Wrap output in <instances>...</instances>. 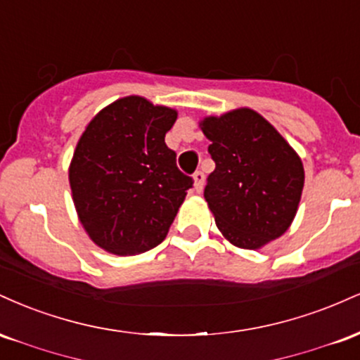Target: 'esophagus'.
Returning <instances> with one entry per match:
<instances>
[{
	"instance_id": "1",
	"label": "esophagus",
	"mask_w": 360,
	"mask_h": 360,
	"mask_svg": "<svg viewBox=\"0 0 360 360\" xmlns=\"http://www.w3.org/2000/svg\"><path fill=\"white\" fill-rule=\"evenodd\" d=\"M193 179H194V189L200 193L201 189H203V186H205V172L203 171H196L193 174Z\"/></svg>"
}]
</instances>
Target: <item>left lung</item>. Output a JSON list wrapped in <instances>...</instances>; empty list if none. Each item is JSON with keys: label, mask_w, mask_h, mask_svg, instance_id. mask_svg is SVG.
<instances>
[{"label": "left lung", "mask_w": 360, "mask_h": 360, "mask_svg": "<svg viewBox=\"0 0 360 360\" xmlns=\"http://www.w3.org/2000/svg\"><path fill=\"white\" fill-rule=\"evenodd\" d=\"M214 171L205 200L223 237L240 249H260L295 220L304 169L295 148L266 118L238 108L200 123Z\"/></svg>", "instance_id": "1"}]
</instances>
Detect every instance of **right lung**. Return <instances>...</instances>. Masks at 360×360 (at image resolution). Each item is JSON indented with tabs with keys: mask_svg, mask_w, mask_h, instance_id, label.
<instances>
[{
	"mask_svg": "<svg viewBox=\"0 0 360 360\" xmlns=\"http://www.w3.org/2000/svg\"><path fill=\"white\" fill-rule=\"evenodd\" d=\"M176 118V110L127 96L81 135L69 167L72 200L91 240L106 252L135 255L159 245L193 188L164 140Z\"/></svg>",
	"mask_w": 360,
	"mask_h": 360,
	"instance_id": "right-lung-1",
	"label": "right lung"
}]
</instances>
